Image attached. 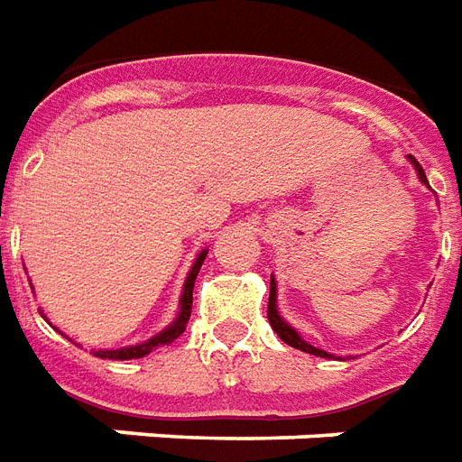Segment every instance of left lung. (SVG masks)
<instances>
[{
	"label": "left lung",
	"instance_id": "1",
	"mask_svg": "<svg viewBox=\"0 0 462 462\" xmlns=\"http://www.w3.org/2000/svg\"><path fill=\"white\" fill-rule=\"evenodd\" d=\"M409 159H411V163L416 166V171H419V179H421L423 183H429V180H426V173H423V169H421V163L416 162L413 156H409ZM266 318H269V323H272V328H274L276 336L282 337L286 345H291V347H296V350H300V353L318 355V357H330L326 350H318V347L309 345L306 340H300L299 333H296V330H293L289 323H283L282 316L276 313V283H274V279H272V283H269V306H266Z\"/></svg>",
	"mask_w": 462,
	"mask_h": 462
}]
</instances>
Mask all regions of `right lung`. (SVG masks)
<instances>
[{
  "label": "right lung",
  "instance_id": "obj_1",
  "mask_svg": "<svg viewBox=\"0 0 462 462\" xmlns=\"http://www.w3.org/2000/svg\"><path fill=\"white\" fill-rule=\"evenodd\" d=\"M205 254H208V252H200V254H198L196 264H193L190 274H188L186 286H183V296H180V313L173 326H169L163 333L152 337L149 343L134 345V347H122V350H97L95 355H97V357H107V360H136V357H144L146 353H152L153 347H159V345L173 343V340L186 330L188 318H190V306H193V283H196V276L198 272H200V264H203Z\"/></svg>",
  "mask_w": 462,
  "mask_h": 462
}]
</instances>
